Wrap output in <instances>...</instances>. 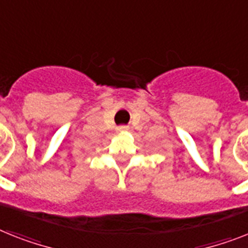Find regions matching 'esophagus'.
Segmentation results:
<instances>
[{
    "label": "esophagus",
    "instance_id": "obj_1",
    "mask_svg": "<svg viewBox=\"0 0 248 248\" xmlns=\"http://www.w3.org/2000/svg\"><path fill=\"white\" fill-rule=\"evenodd\" d=\"M128 126L126 125H120L119 128H118V132H126V130H128Z\"/></svg>",
    "mask_w": 248,
    "mask_h": 248
}]
</instances>
